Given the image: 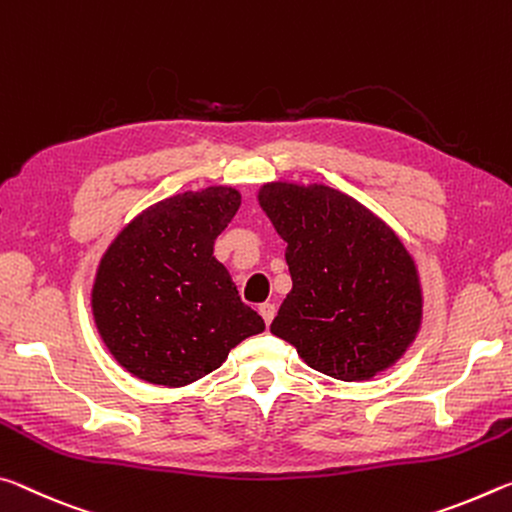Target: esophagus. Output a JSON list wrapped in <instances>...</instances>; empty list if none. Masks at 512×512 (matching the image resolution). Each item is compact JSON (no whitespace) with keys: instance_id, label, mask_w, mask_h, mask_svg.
Masks as SVG:
<instances>
[{"instance_id":"1","label":"esophagus","mask_w":512,"mask_h":512,"mask_svg":"<svg viewBox=\"0 0 512 512\" xmlns=\"http://www.w3.org/2000/svg\"><path fill=\"white\" fill-rule=\"evenodd\" d=\"M258 313L263 315L265 324H270V322L274 320V315H276V306H274V304H270V301H265V304L258 306Z\"/></svg>"}]
</instances>
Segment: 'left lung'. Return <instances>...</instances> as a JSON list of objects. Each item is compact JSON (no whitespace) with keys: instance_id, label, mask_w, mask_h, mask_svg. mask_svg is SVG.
I'll return each mask as SVG.
<instances>
[{"instance_id":"left-lung-1","label":"left lung","mask_w":512,"mask_h":512,"mask_svg":"<svg viewBox=\"0 0 512 512\" xmlns=\"http://www.w3.org/2000/svg\"><path fill=\"white\" fill-rule=\"evenodd\" d=\"M258 204L288 242L292 290L270 331L331 379L370 381L422 326V286L395 231L345 192L272 181Z\"/></svg>"}]
</instances>
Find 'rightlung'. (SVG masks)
Masks as SVG:
<instances>
[{
	"label": "right lung",
	"instance_id": "1",
	"mask_svg": "<svg viewBox=\"0 0 512 512\" xmlns=\"http://www.w3.org/2000/svg\"><path fill=\"white\" fill-rule=\"evenodd\" d=\"M240 192L211 186L149 206L117 233L92 283L104 345L140 381L181 388L220 367L263 317L213 256Z\"/></svg>",
	"mask_w": 512,
	"mask_h": 512
}]
</instances>
